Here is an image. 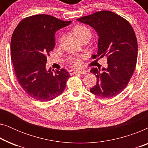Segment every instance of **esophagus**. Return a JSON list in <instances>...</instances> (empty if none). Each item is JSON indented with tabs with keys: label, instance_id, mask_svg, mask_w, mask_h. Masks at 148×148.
Returning a JSON list of instances; mask_svg holds the SVG:
<instances>
[{
	"label": "esophagus",
	"instance_id": "34e87169",
	"mask_svg": "<svg viewBox=\"0 0 148 148\" xmlns=\"http://www.w3.org/2000/svg\"><path fill=\"white\" fill-rule=\"evenodd\" d=\"M87 73L86 70H77V71H75V70H70L69 71V73L71 75H73V74H86Z\"/></svg>",
	"mask_w": 148,
	"mask_h": 148
}]
</instances>
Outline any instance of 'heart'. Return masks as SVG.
<instances>
[{"mask_svg":"<svg viewBox=\"0 0 148 148\" xmlns=\"http://www.w3.org/2000/svg\"><path fill=\"white\" fill-rule=\"evenodd\" d=\"M73 34L79 38V39H80V38H82L83 36H84L86 33L90 32V29H89L88 27L82 25H77L75 27H74L73 29ZM62 40H63V36H62V37L60 38V44L62 43ZM71 63L73 64L75 66H79L81 64H82V60L79 59V58H73V59H71Z\"/></svg>","mask_w":148,"mask_h":148,"instance_id":"1","label":"heart"}]
</instances>
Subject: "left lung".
<instances>
[{
  "mask_svg": "<svg viewBox=\"0 0 148 148\" xmlns=\"http://www.w3.org/2000/svg\"><path fill=\"white\" fill-rule=\"evenodd\" d=\"M89 25L98 36V53L92 58L107 56V68L100 72L92 68L90 72L97 77L93 94L104 98L117 96L126 88L132 77L137 59V38L128 21L109 11H101L78 18Z\"/></svg>",
  "mask_w": 148,
  "mask_h": 148,
  "instance_id": "obj_1",
  "label": "left lung"
}]
</instances>
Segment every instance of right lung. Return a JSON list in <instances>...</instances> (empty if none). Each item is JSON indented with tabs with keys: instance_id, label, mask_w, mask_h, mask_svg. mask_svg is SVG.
Returning a JSON list of instances; mask_svg holds the SVG:
<instances>
[{
	"instance_id": "obj_1",
	"label": "right lung",
	"mask_w": 148,
	"mask_h": 148,
	"mask_svg": "<svg viewBox=\"0 0 148 148\" xmlns=\"http://www.w3.org/2000/svg\"><path fill=\"white\" fill-rule=\"evenodd\" d=\"M48 15L24 18L14 30L11 57L15 75L23 90L36 100L46 102L64 92L70 75L65 69L47 70L46 56L55 46L56 32L71 23Z\"/></svg>"
}]
</instances>
